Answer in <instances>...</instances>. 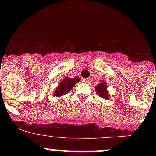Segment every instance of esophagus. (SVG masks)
I'll use <instances>...</instances> for the list:
<instances>
[{
    "label": "esophagus",
    "instance_id": "34e87169",
    "mask_svg": "<svg viewBox=\"0 0 156 156\" xmlns=\"http://www.w3.org/2000/svg\"><path fill=\"white\" fill-rule=\"evenodd\" d=\"M90 80L89 79H83V83H89Z\"/></svg>",
    "mask_w": 156,
    "mask_h": 156
}]
</instances>
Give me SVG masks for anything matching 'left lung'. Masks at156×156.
Here are the masks:
<instances>
[{
	"instance_id": "1",
	"label": "left lung",
	"mask_w": 156,
	"mask_h": 156,
	"mask_svg": "<svg viewBox=\"0 0 156 156\" xmlns=\"http://www.w3.org/2000/svg\"><path fill=\"white\" fill-rule=\"evenodd\" d=\"M107 87H108V85L105 80L101 81V83H99L95 87V90L98 93V95H99V97L105 99L109 98V92L107 90Z\"/></svg>"
}]
</instances>
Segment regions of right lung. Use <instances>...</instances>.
Wrapping results in <instances>:
<instances>
[{
	"mask_svg": "<svg viewBox=\"0 0 156 156\" xmlns=\"http://www.w3.org/2000/svg\"><path fill=\"white\" fill-rule=\"evenodd\" d=\"M80 80L79 77H74V78H69L66 76L58 83V86L54 90V96L55 97H62L63 95L68 94L70 90L73 88L75 84L77 82Z\"/></svg>",
	"mask_w": 156,
	"mask_h": 156,
	"instance_id": "right-lung-1",
	"label": "right lung"
}]
</instances>
